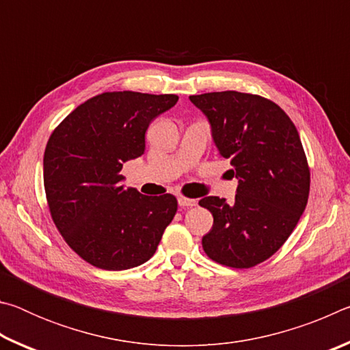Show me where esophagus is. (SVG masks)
Here are the masks:
<instances>
[{"label": "esophagus", "instance_id": "obj_1", "mask_svg": "<svg viewBox=\"0 0 350 350\" xmlns=\"http://www.w3.org/2000/svg\"><path fill=\"white\" fill-rule=\"evenodd\" d=\"M177 202H179L180 206H196L198 200L196 199H188V198L179 196V198H177Z\"/></svg>", "mask_w": 350, "mask_h": 350}]
</instances>
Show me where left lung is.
<instances>
[{"mask_svg":"<svg viewBox=\"0 0 350 350\" xmlns=\"http://www.w3.org/2000/svg\"><path fill=\"white\" fill-rule=\"evenodd\" d=\"M238 179L234 204L206 196L213 227L202 247L216 262L250 269L280 250L309 199L310 171L293 122L270 100L236 91L189 96Z\"/></svg>","mask_w":350,"mask_h":350,"instance_id":"obj_1","label":"left lung"}]
</instances>
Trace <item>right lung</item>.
Listing matches in <instances>:
<instances>
[{
  "label": "right lung",
  "instance_id": "1",
  "mask_svg": "<svg viewBox=\"0 0 350 350\" xmlns=\"http://www.w3.org/2000/svg\"><path fill=\"white\" fill-rule=\"evenodd\" d=\"M177 100L174 94L103 92L77 106L47 142L43 176L52 219L94 267L128 270L146 262L173 221V194L145 196L122 185L120 173L145 152L150 123Z\"/></svg>",
  "mask_w": 350,
  "mask_h": 350
}]
</instances>
